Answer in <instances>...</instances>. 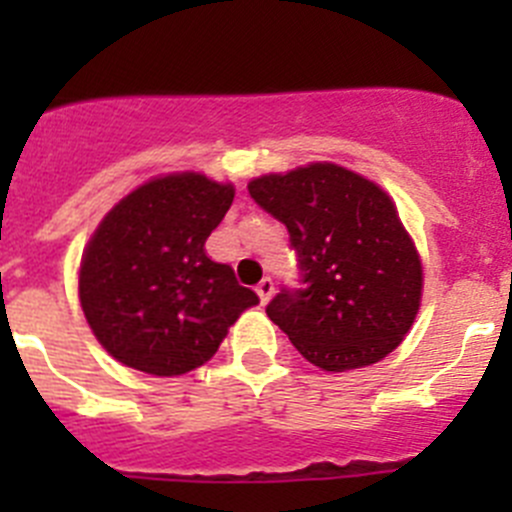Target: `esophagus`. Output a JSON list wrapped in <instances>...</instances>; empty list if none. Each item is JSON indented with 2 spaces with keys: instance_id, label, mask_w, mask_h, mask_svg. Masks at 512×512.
<instances>
[{
  "instance_id": "obj_1",
  "label": "esophagus",
  "mask_w": 512,
  "mask_h": 512,
  "mask_svg": "<svg viewBox=\"0 0 512 512\" xmlns=\"http://www.w3.org/2000/svg\"><path fill=\"white\" fill-rule=\"evenodd\" d=\"M256 295H259V300L266 305V302L271 300V295H274V282H271L269 277L261 279V282L256 284Z\"/></svg>"
}]
</instances>
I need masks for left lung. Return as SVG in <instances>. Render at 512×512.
Here are the masks:
<instances>
[{"mask_svg":"<svg viewBox=\"0 0 512 512\" xmlns=\"http://www.w3.org/2000/svg\"><path fill=\"white\" fill-rule=\"evenodd\" d=\"M248 192L297 253L300 287L266 305L292 346L325 372L392 354L418 315L423 266L390 194L338 164L259 176Z\"/></svg>","mask_w":512,"mask_h":512,"instance_id":"left-lung-1","label":"left lung"}]
</instances>
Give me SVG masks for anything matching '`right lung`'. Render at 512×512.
I'll use <instances>...</instances> for the list:
<instances>
[{"label": "right lung", "instance_id": "add662e5", "mask_svg": "<svg viewBox=\"0 0 512 512\" xmlns=\"http://www.w3.org/2000/svg\"><path fill=\"white\" fill-rule=\"evenodd\" d=\"M235 197L205 174L156 176L112 207L84 248L79 300L104 351L156 377L187 374L215 356L256 292L205 241Z\"/></svg>", "mask_w": 512, "mask_h": 512}]
</instances>
